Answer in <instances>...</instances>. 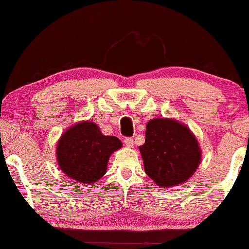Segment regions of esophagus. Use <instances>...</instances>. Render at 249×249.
I'll use <instances>...</instances> for the list:
<instances>
[{
    "mask_svg": "<svg viewBox=\"0 0 249 249\" xmlns=\"http://www.w3.org/2000/svg\"><path fill=\"white\" fill-rule=\"evenodd\" d=\"M124 142H125L126 146L129 147V148H133V147H134V140L132 137H126L124 140Z\"/></svg>",
    "mask_w": 249,
    "mask_h": 249,
    "instance_id": "1",
    "label": "esophagus"
}]
</instances>
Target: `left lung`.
<instances>
[{"instance_id":"1","label":"left lung","mask_w":249,"mask_h":249,"mask_svg":"<svg viewBox=\"0 0 249 249\" xmlns=\"http://www.w3.org/2000/svg\"><path fill=\"white\" fill-rule=\"evenodd\" d=\"M140 146L145 172L161 188L184 183L201 161V149L188 126L172 119H154L146 125Z\"/></svg>"}]
</instances>
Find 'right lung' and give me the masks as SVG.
Returning <instances> with one entry per match:
<instances>
[{"label":"right lung","instance_id":"right-lung-1","mask_svg":"<svg viewBox=\"0 0 249 249\" xmlns=\"http://www.w3.org/2000/svg\"><path fill=\"white\" fill-rule=\"evenodd\" d=\"M121 147L119 138L105 136L93 122H80L59 138L57 162L69 178L86 184L94 183L107 172L109 156Z\"/></svg>","mask_w":249,"mask_h":249}]
</instances>
